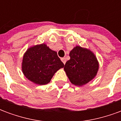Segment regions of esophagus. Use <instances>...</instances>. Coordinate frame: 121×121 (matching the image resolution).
Returning <instances> with one entry per match:
<instances>
[{
  "label": "esophagus",
  "instance_id": "obj_1",
  "mask_svg": "<svg viewBox=\"0 0 121 121\" xmlns=\"http://www.w3.org/2000/svg\"><path fill=\"white\" fill-rule=\"evenodd\" d=\"M61 61H62V62H63V63H64V64H65V63H66V59H65V58H61Z\"/></svg>",
  "mask_w": 121,
  "mask_h": 121
}]
</instances>
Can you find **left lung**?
<instances>
[{
    "mask_svg": "<svg viewBox=\"0 0 121 121\" xmlns=\"http://www.w3.org/2000/svg\"><path fill=\"white\" fill-rule=\"evenodd\" d=\"M70 60L66 62L64 70L71 83L82 86L96 76L99 65L91 50L76 46L69 53Z\"/></svg>",
    "mask_w": 121,
    "mask_h": 121,
    "instance_id": "1",
    "label": "left lung"
}]
</instances>
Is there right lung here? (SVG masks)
Masks as SVG:
<instances>
[{"label":"right lung","instance_id":"obj_1","mask_svg":"<svg viewBox=\"0 0 121 121\" xmlns=\"http://www.w3.org/2000/svg\"><path fill=\"white\" fill-rule=\"evenodd\" d=\"M64 64L56 51L44 43L29 48L23 56L22 71L26 78L34 84H47Z\"/></svg>","mask_w":121,"mask_h":121}]
</instances>
